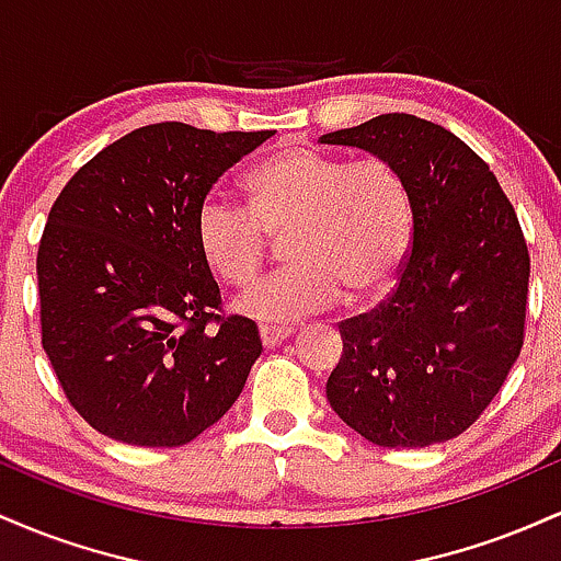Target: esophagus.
<instances>
[{"instance_id":"1","label":"esophagus","mask_w":561,"mask_h":561,"mask_svg":"<svg viewBox=\"0 0 561 561\" xmlns=\"http://www.w3.org/2000/svg\"><path fill=\"white\" fill-rule=\"evenodd\" d=\"M293 327H261L259 334H261V343L263 347H276L282 345L285 340L293 337Z\"/></svg>"}]
</instances>
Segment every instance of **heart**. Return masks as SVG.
I'll return each instance as SVG.
<instances>
[{"label":"heart","mask_w":561,"mask_h":561,"mask_svg":"<svg viewBox=\"0 0 561 561\" xmlns=\"http://www.w3.org/2000/svg\"><path fill=\"white\" fill-rule=\"evenodd\" d=\"M248 210L221 195L199 203L195 248L216 279L242 287L259 272L263 231H282L287 268L234 300L242 317L282 324L388 289L411 242V195L388 160L347 163L311 147H287L244 179Z\"/></svg>","instance_id":"obj_1"}]
</instances>
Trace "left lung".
Returning <instances> with one entry per match:
<instances>
[{"label": "left lung", "instance_id": "left-lung-1", "mask_svg": "<svg viewBox=\"0 0 561 561\" xmlns=\"http://www.w3.org/2000/svg\"><path fill=\"white\" fill-rule=\"evenodd\" d=\"M388 160L411 195V255L371 313L340 324L327 401L382 448H424L472 424L523 347L530 255L488 163L433 121L388 113L319 137Z\"/></svg>", "mask_w": 561, "mask_h": 561}]
</instances>
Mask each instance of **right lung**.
I'll return each instance as SVG.
<instances>
[{"label": "right lung", "mask_w": 561, "mask_h": 561, "mask_svg": "<svg viewBox=\"0 0 561 561\" xmlns=\"http://www.w3.org/2000/svg\"><path fill=\"white\" fill-rule=\"evenodd\" d=\"M272 134L141 126L55 199L36 259L42 343L96 433L184 446L240 398L261 334L255 321L216 313L221 293L192 227L218 176Z\"/></svg>", "instance_id": "obj_1"}]
</instances>
